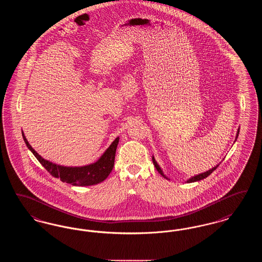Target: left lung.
Wrapping results in <instances>:
<instances>
[{"instance_id":"1","label":"left lung","mask_w":262,"mask_h":262,"mask_svg":"<svg viewBox=\"0 0 262 262\" xmlns=\"http://www.w3.org/2000/svg\"><path fill=\"white\" fill-rule=\"evenodd\" d=\"M238 132H239V128L237 129V136H236V139H235V141L237 140V136H238ZM152 161H153V164H154V166H155V168H156V170L160 173V174H162L163 177L165 178V179H167V180H170V179H168L165 174L163 173L162 169L160 168V166L157 164L156 162V160H155V158H154V156L152 157ZM219 166V164L218 165H216L215 167H213L212 169L210 170H208V171H206V172H204V173H201V174H196V176H194V177H191V178H189L188 180L187 181V183H193V182H198V181H200V180H203V179H205V178H207L209 174H211L212 172L214 171V170H216V168Z\"/></svg>"}]
</instances>
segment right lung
I'll use <instances>...</instances> for the list:
<instances>
[{
  "label": "right lung",
  "mask_w": 262,
  "mask_h": 262,
  "mask_svg": "<svg viewBox=\"0 0 262 262\" xmlns=\"http://www.w3.org/2000/svg\"><path fill=\"white\" fill-rule=\"evenodd\" d=\"M23 137L28 149L33 153L38 161L53 177L60 179L63 183L78 187L97 185L108 178V176L112 172L116 150L120 139V137H117L96 162L81 167H67L57 165L42 158L29 144L24 133Z\"/></svg>",
  "instance_id": "right-lung-1"
}]
</instances>
